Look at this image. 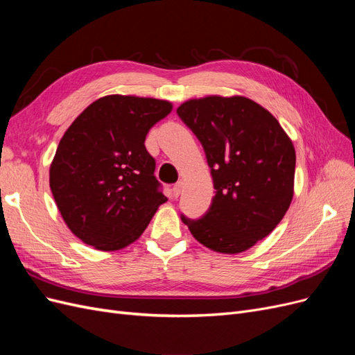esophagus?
<instances>
[{"label": "esophagus", "instance_id": "obj_1", "mask_svg": "<svg viewBox=\"0 0 355 355\" xmlns=\"http://www.w3.org/2000/svg\"><path fill=\"white\" fill-rule=\"evenodd\" d=\"M182 188H184V182L182 180H179L178 184H175V187H173V197H179L180 196V192H182Z\"/></svg>", "mask_w": 355, "mask_h": 355}]
</instances>
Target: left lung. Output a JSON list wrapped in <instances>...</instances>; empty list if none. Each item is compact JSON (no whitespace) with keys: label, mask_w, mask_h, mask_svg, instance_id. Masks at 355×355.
Listing matches in <instances>:
<instances>
[{"label":"left lung","mask_w":355,"mask_h":355,"mask_svg":"<svg viewBox=\"0 0 355 355\" xmlns=\"http://www.w3.org/2000/svg\"><path fill=\"white\" fill-rule=\"evenodd\" d=\"M178 115L206 153L216 189L191 234L219 253H241L270 235L292 202L296 154L275 116L243 96L191 99Z\"/></svg>","instance_id":"obj_1"}]
</instances>
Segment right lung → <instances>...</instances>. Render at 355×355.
<instances>
[{"mask_svg": "<svg viewBox=\"0 0 355 355\" xmlns=\"http://www.w3.org/2000/svg\"><path fill=\"white\" fill-rule=\"evenodd\" d=\"M171 103L111 94L89 105L60 139L50 188L73 235L98 250H118L141 237L159 204L155 159L145 148Z\"/></svg>", "mask_w": 355, "mask_h": 355, "instance_id": "right-lung-1", "label": "right lung"}]
</instances>
